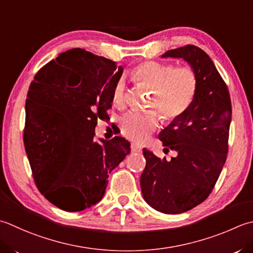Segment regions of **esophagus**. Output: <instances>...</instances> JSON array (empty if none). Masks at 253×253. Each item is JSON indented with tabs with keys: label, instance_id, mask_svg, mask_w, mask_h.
Instances as JSON below:
<instances>
[{
	"label": "esophagus",
	"instance_id": "esophagus-1",
	"mask_svg": "<svg viewBox=\"0 0 253 253\" xmlns=\"http://www.w3.org/2000/svg\"><path fill=\"white\" fill-rule=\"evenodd\" d=\"M130 148H131L132 152H140L141 149H142V148L139 145H137V143H131Z\"/></svg>",
	"mask_w": 253,
	"mask_h": 253
}]
</instances>
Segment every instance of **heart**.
I'll return each mask as SVG.
<instances>
[{"label":"heart","instance_id":"b5f03b06","mask_svg":"<svg viewBox=\"0 0 253 253\" xmlns=\"http://www.w3.org/2000/svg\"><path fill=\"white\" fill-rule=\"evenodd\" d=\"M132 77L143 86L152 90L150 107H155L168 121L182 116L191 106L199 88V80L191 68H175L171 63L146 61L133 69ZM125 80L115 83L113 101L116 106L125 104ZM160 126V116L155 111H130L122 117V133L128 139L143 142Z\"/></svg>","mask_w":253,"mask_h":253}]
</instances>
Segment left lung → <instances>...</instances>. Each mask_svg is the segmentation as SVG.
<instances>
[{"mask_svg":"<svg viewBox=\"0 0 253 253\" xmlns=\"http://www.w3.org/2000/svg\"><path fill=\"white\" fill-rule=\"evenodd\" d=\"M162 58H181L189 63L199 88L189 110L159 133L163 146L177 156L168 161L142 150L146 168L140 186L152 209L181 214L204 202L218 180L228 152L231 102L226 83L201 48L187 44L168 50Z\"/></svg>","mask_w":253,"mask_h":253,"instance_id":"8db88e82","label":"left lung"}]
</instances>
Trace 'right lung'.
<instances>
[{"mask_svg": "<svg viewBox=\"0 0 253 253\" xmlns=\"http://www.w3.org/2000/svg\"><path fill=\"white\" fill-rule=\"evenodd\" d=\"M123 70L74 48L43 66L29 86L25 150L39 192L60 210L81 211L100 202L110 173L130 152L123 137L94 139Z\"/></svg>", "mask_w": 253, "mask_h": 253, "instance_id": "obj_1", "label": "right lung"}]
</instances>
